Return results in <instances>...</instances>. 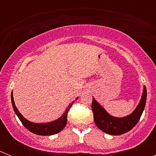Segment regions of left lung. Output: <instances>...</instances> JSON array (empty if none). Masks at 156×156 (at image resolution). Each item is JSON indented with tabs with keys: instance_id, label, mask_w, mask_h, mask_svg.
Segmentation results:
<instances>
[{
	"instance_id": "8db88e82",
	"label": "left lung",
	"mask_w": 156,
	"mask_h": 156,
	"mask_svg": "<svg viewBox=\"0 0 156 156\" xmlns=\"http://www.w3.org/2000/svg\"><path fill=\"white\" fill-rule=\"evenodd\" d=\"M146 88L144 87L142 97L134 111L122 118L112 116L93 97L92 111L96 125L105 133L110 135H121L131 130L137 124L144 112L146 102Z\"/></svg>"
}]
</instances>
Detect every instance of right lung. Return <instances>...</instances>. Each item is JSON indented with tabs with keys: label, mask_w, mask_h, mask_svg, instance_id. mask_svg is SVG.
Segmentation results:
<instances>
[{
	"label": "right lung",
	"mask_w": 156,
	"mask_h": 156,
	"mask_svg": "<svg viewBox=\"0 0 156 156\" xmlns=\"http://www.w3.org/2000/svg\"><path fill=\"white\" fill-rule=\"evenodd\" d=\"M77 99H78V97L75 99V100H77ZM11 102H12V106L15 113L18 116L20 120L21 121L23 125L29 131H31V133L37 135L49 136V135H53L59 133V132H60L65 127L67 123V115H68L69 109L72 107V104L75 103V100L72 101V103L69 105L68 107L65 110V112L62 115L61 117H59L56 120L50 122H47V123H34V122H31L30 121L27 120L26 119H25L23 116V115L17 109L15 103H14L13 96H12V92L11 94Z\"/></svg>",
	"instance_id": "add662e5"
}]
</instances>
